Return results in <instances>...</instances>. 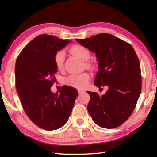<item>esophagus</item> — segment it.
I'll return each instance as SVG.
<instances>
[{
    "label": "esophagus",
    "mask_w": 157,
    "mask_h": 157,
    "mask_svg": "<svg viewBox=\"0 0 157 157\" xmlns=\"http://www.w3.org/2000/svg\"><path fill=\"white\" fill-rule=\"evenodd\" d=\"M84 90H81V89H79L78 90V93H79V94H82L83 93H84Z\"/></svg>",
    "instance_id": "esophagus-1"
}]
</instances>
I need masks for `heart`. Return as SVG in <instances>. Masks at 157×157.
<instances>
[{
	"label": "heart",
	"mask_w": 157,
	"mask_h": 157,
	"mask_svg": "<svg viewBox=\"0 0 157 157\" xmlns=\"http://www.w3.org/2000/svg\"><path fill=\"white\" fill-rule=\"evenodd\" d=\"M70 52L85 62V65L88 69H93L94 64L88 60L90 58V52L87 47L80 44H75L70 48ZM64 54L62 51H59L54 55V64L58 70L62 71L64 69ZM90 80V75L87 72H82L80 74L70 75L64 79V83L67 85L75 88H84L88 84Z\"/></svg>",
	"instance_id": "heart-1"
}]
</instances>
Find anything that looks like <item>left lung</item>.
<instances>
[{"label": "left lung", "mask_w": 157, "mask_h": 157, "mask_svg": "<svg viewBox=\"0 0 157 157\" xmlns=\"http://www.w3.org/2000/svg\"><path fill=\"white\" fill-rule=\"evenodd\" d=\"M76 40L95 52L99 62L94 84L100 89L108 87L102 96L87 92L90 97L89 114L102 128H117L132 114L141 94V68L137 54L130 44L110 33Z\"/></svg>", "instance_id": "left-lung-1"}]
</instances>
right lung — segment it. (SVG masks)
I'll use <instances>...</instances> for the list:
<instances>
[{
    "instance_id": "1",
    "label": "right lung",
    "mask_w": 157,
    "mask_h": 157,
    "mask_svg": "<svg viewBox=\"0 0 157 157\" xmlns=\"http://www.w3.org/2000/svg\"><path fill=\"white\" fill-rule=\"evenodd\" d=\"M69 42L41 34L22 49L16 59V87L22 107L33 124L47 131L66 124L78 95L76 89L67 85L59 93L51 91L57 71L54 55Z\"/></svg>"
}]
</instances>
